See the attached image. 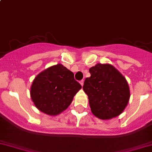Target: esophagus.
<instances>
[{
    "mask_svg": "<svg viewBox=\"0 0 152 152\" xmlns=\"http://www.w3.org/2000/svg\"><path fill=\"white\" fill-rule=\"evenodd\" d=\"M79 83L81 84V85H82V86H83V85H84V80H81L80 82H79Z\"/></svg>",
    "mask_w": 152,
    "mask_h": 152,
    "instance_id": "obj_1",
    "label": "esophagus"
}]
</instances>
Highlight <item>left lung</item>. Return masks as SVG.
<instances>
[{
    "label": "left lung",
    "instance_id": "obj_1",
    "mask_svg": "<svg viewBox=\"0 0 152 152\" xmlns=\"http://www.w3.org/2000/svg\"><path fill=\"white\" fill-rule=\"evenodd\" d=\"M83 90L88 95L91 112L101 120L119 116L130 98V90L126 78L110 64H96L89 69Z\"/></svg>",
    "mask_w": 152,
    "mask_h": 152
}]
</instances>
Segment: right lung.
Instances as JSON below:
<instances>
[{
	"mask_svg": "<svg viewBox=\"0 0 152 152\" xmlns=\"http://www.w3.org/2000/svg\"><path fill=\"white\" fill-rule=\"evenodd\" d=\"M81 88L73 72L58 64L37 75L30 88V96L39 110L56 116L67 108Z\"/></svg>",
	"mask_w": 152,
	"mask_h": 152,
	"instance_id": "1",
	"label": "right lung"
}]
</instances>
